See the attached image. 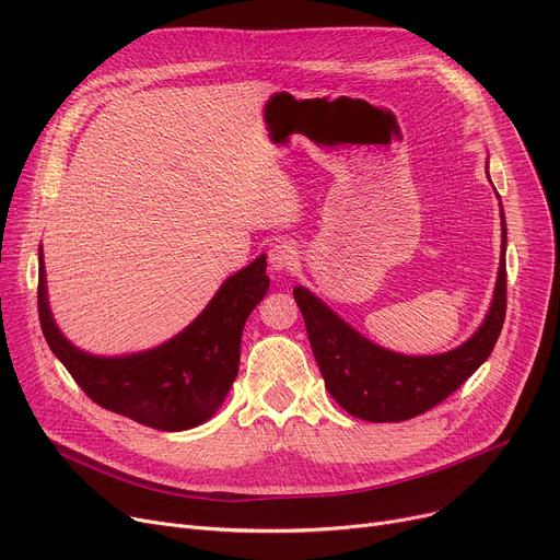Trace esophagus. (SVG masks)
Returning <instances> with one entry per match:
<instances>
[{
	"label": "esophagus",
	"mask_w": 560,
	"mask_h": 560,
	"mask_svg": "<svg viewBox=\"0 0 560 560\" xmlns=\"http://www.w3.org/2000/svg\"><path fill=\"white\" fill-rule=\"evenodd\" d=\"M270 258V268L277 272H288V270H295L298 265V247L292 243H277L270 247L268 252Z\"/></svg>",
	"instance_id": "esophagus-1"
}]
</instances>
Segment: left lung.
I'll return each mask as SVG.
<instances>
[{
    "mask_svg": "<svg viewBox=\"0 0 560 560\" xmlns=\"http://www.w3.org/2000/svg\"><path fill=\"white\" fill-rule=\"evenodd\" d=\"M504 254L506 222L502 209V260L483 325L460 347L433 357H406L374 345L311 290L295 285L292 295L304 315L313 357L329 395L349 416L368 422L410 420L447 399L481 368L502 334L506 317Z\"/></svg>",
    "mask_w": 560,
    "mask_h": 560,
    "instance_id": "1",
    "label": "left lung"
}]
</instances>
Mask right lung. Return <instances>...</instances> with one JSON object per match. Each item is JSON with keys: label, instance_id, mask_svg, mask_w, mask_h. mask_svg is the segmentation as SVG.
I'll return each mask as SVG.
<instances>
[{"label": "right lung", "instance_id": "obj_1", "mask_svg": "<svg viewBox=\"0 0 560 560\" xmlns=\"http://www.w3.org/2000/svg\"><path fill=\"white\" fill-rule=\"evenodd\" d=\"M38 252V315L45 340L88 397L159 431H186L215 416L238 376L245 322L270 288L265 254L231 275L209 306L167 342L127 357H95L56 327L43 247Z\"/></svg>", "mask_w": 560, "mask_h": 560}]
</instances>
